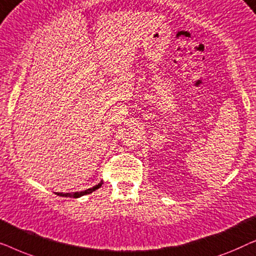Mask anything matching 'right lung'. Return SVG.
<instances>
[{"instance_id": "add662e5", "label": "right lung", "mask_w": 256, "mask_h": 256, "mask_svg": "<svg viewBox=\"0 0 256 256\" xmlns=\"http://www.w3.org/2000/svg\"><path fill=\"white\" fill-rule=\"evenodd\" d=\"M102 184H104V182L101 180L99 184L96 185V186H93V188H87V190H85V191H80V192H73V194H59V192H56V194H58V196H62V197L79 198V197H82V196H85V194H92L93 191H96V190H98V188H101V185H102Z\"/></svg>"}]
</instances>
